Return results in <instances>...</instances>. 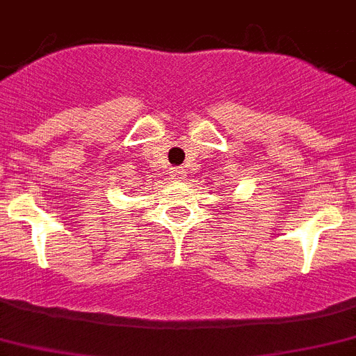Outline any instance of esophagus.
Segmentation results:
<instances>
[{
  "label": "esophagus",
  "mask_w": 356,
  "mask_h": 356,
  "mask_svg": "<svg viewBox=\"0 0 356 356\" xmlns=\"http://www.w3.org/2000/svg\"><path fill=\"white\" fill-rule=\"evenodd\" d=\"M185 176H187V175H185V171L181 169V167H176V169H172V178H175V180L181 181Z\"/></svg>",
  "instance_id": "1"
}]
</instances>
